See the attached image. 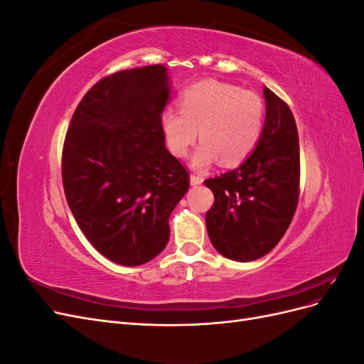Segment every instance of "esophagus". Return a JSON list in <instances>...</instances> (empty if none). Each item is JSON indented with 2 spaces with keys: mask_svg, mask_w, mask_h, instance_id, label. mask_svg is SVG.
<instances>
[{
  "mask_svg": "<svg viewBox=\"0 0 364 364\" xmlns=\"http://www.w3.org/2000/svg\"><path fill=\"white\" fill-rule=\"evenodd\" d=\"M202 182H203V179L200 178V176H197V174H191V176H190V183H191V185L196 186V185H200Z\"/></svg>",
  "mask_w": 364,
  "mask_h": 364,
  "instance_id": "1",
  "label": "esophagus"
}]
</instances>
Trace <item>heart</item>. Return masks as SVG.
I'll return each instance as SVG.
<instances>
[{
  "label": "heart",
  "instance_id": "b5f03b06",
  "mask_svg": "<svg viewBox=\"0 0 364 364\" xmlns=\"http://www.w3.org/2000/svg\"><path fill=\"white\" fill-rule=\"evenodd\" d=\"M179 106L181 112L165 109L161 114V130L173 156L188 155L197 129L202 142L191 161L194 168L205 170L218 159L232 167L255 150L264 127V103L258 94L203 80L181 92Z\"/></svg>",
  "mask_w": 364,
  "mask_h": 364
}]
</instances>
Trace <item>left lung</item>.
I'll return each instance as SVG.
<instances>
[{
    "label": "left lung",
    "mask_w": 364,
    "mask_h": 364,
    "mask_svg": "<svg viewBox=\"0 0 364 364\" xmlns=\"http://www.w3.org/2000/svg\"><path fill=\"white\" fill-rule=\"evenodd\" d=\"M266 123L252 155L205 185L214 193L206 213L209 240L238 262L258 259L279 243L299 200V136L284 100L264 87Z\"/></svg>",
    "instance_id": "8db88e82"
}]
</instances>
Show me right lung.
Instances as JSON below:
<instances>
[{
    "instance_id": "right-lung-1",
    "label": "right lung",
    "mask_w": 364,
    "mask_h": 364,
    "mask_svg": "<svg viewBox=\"0 0 364 364\" xmlns=\"http://www.w3.org/2000/svg\"><path fill=\"white\" fill-rule=\"evenodd\" d=\"M170 100L164 65L118 71L85 94L62 151L67 202L87 241L121 266L164 250L168 218L190 188L165 149L161 114Z\"/></svg>"
}]
</instances>
